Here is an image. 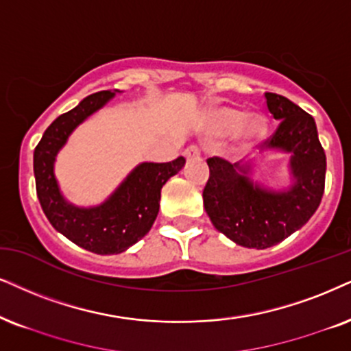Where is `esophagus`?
<instances>
[{"label": "esophagus", "mask_w": 351, "mask_h": 351, "mask_svg": "<svg viewBox=\"0 0 351 351\" xmlns=\"http://www.w3.org/2000/svg\"><path fill=\"white\" fill-rule=\"evenodd\" d=\"M199 155H201V147H199V145H196V144L189 145V147L184 150V157L186 158H196V157H199Z\"/></svg>", "instance_id": "34e87169"}]
</instances>
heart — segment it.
<instances>
[{
    "label": "heart",
    "mask_w": 351,
    "mask_h": 351,
    "mask_svg": "<svg viewBox=\"0 0 351 351\" xmlns=\"http://www.w3.org/2000/svg\"><path fill=\"white\" fill-rule=\"evenodd\" d=\"M265 130L267 126L263 118L246 119V113L241 110L220 106V108L212 110L208 114L207 131L214 137H227L238 131L243 144L250 145L254 141L261 139L265 134Z\"/></svg>",
    "instance_id": "1"
}]
</instances>
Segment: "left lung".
<instances>
[{"label":"left lung","instance_id":"left-lung-1","mask_svg":"<svg viewBox=\"0 0 351 351\" xmlns=\"http://www.w3.org/2000/svg\"><path fill=\"white\" fill-rule=\"evenodd\" d=\"M264 97L269 113L282 121L263 149L291 154L293 188L269 193L252 184L245 170L239 172V163L212 157L202 191L214 227L237 245L256 250L278 245L303 227L321 204L326 186V154L311 114L283 95L265 92Z\"/></svg>","mask_w":351,"mask_h":351}]
</instances>
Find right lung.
Returning <instances> with one entry per match:
<instances>
[{"label":"right lung","instance_id":"obj_1","mask_svg":"<svg viewBox=\"0 0 351 351\" xmlns=\"http://www.w3.org/2000/svg\"><path fill=\"white\" fill-rule=\"evenodd\" d=\"M113 95L112 90L95 92L76 108L60 114L47 128L34 150L35 188L47 219L66 238L95 254H118L149 233L160 207L162 186L186 162L184 157H178L167 163H143L99 207L79 208L66 202L53 175L58 150L79 123L101 108Z\"/></svg>","mask_w":351,"mask_h":351}]
</instances>
